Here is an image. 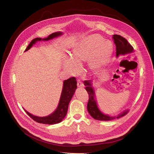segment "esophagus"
I'll return each instance as SVG.
<instances>
[{
	"label": "esophagus",
	"mask_w": 154,
	"mask_h": 154,
	"mask_svg": "<svg viewBox=\"0 0 154 154\" xmlns=\"http://www.w3.org/2000/svg\"><path fill=\"white\" fill-rule=\"evenodd\" d=\"M77 85L78 87H84V84H83V82L80 80V79H78V82H77Z\"/></svg>",
	"instance_id": "1"
}]
</instances>
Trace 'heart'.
<instances>
[{
	"instance_id": "heart-1",
	"label": "heart",
	"mask_w": 154,
	"mask_h": 154,
	"mask_svg": "<svg viewBox=\"0 0 154 154\" xmlns=\"http://www.w3.org/2000/svg\"><path fill=\"white\" fill-rule=\"evenodd\" d=\"M104 41V38L97 34L89 35L80 41L73 50L72 59L66 60V70L76 74L79 71L78 66L89 61V67L94 70L106 64L111 56L112 46L109 42Z\"/></svg>"
}]
</instances>
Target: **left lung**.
I'll list each match as a JSON object with an SVG mask.
<instances>
[{"instance_id": "left-lung-1", "label": "left lung", "mask_w": 154, "mask_h": 154, "mask_svg": "<svg viewBox=\"0 0 154 154\" xmlns=\"http://www.w3.org/2000/svg\"><path fill=\"white\" fill-rule=\"evenodd\" d=\"M112 38L114 39V42L116 44L117 56H119L121 54H126L133 51V47L124 37H122L121 35L115 34L113 35ZM91 82V80L85 81L84 85H85V89L87 91L89 95V100L87 104L88 111L94 119L101 121H109L116 119H119L128 114V110L125 111L122 114L114 117H110L108 115L103 114L97 107V103L94 98V91L92 87Z\"/></svg>"}]
</instances>
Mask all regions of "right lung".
I'll return each instance as SVG.
<instances>
[{"mask_svg": "<svg viewBox=\"0 0 154 154\" xmlns=\"http://www.w3.org/2000/svg\"><path fill=\"white\" fill-rule=\"evenodd\" d=\"M60 35H62V32H55L50 34L48 37L45 38H43V39H42L41 38H34L28 45V47L25 49V51L28 50L32 46V45L35 44L37 41L49 40ZM76 84H77V82L75 77H71L64 81L63 89H62V92L58 107L57 109L55 110V111L53 112L50 116L43 117H37V116L32 115L26 110H24L25 111L32 120H34V121L39 123L45 124V125H54V124H57L61 122L66 116L69 104L75 93V89L77 88Z\"/></svg>", "mask_w": 154, "mask_h": 154, "instance_id": "obj_1", "label": "right lung"}]
</instances>
